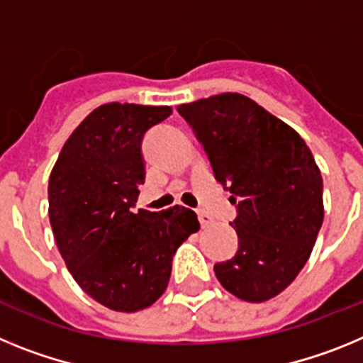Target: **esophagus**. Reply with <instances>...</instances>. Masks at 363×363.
<instances>
[{
  "instance_id": "obj_1",
  "label": "esophagus",
  "mask_w": 363,
  "mask_h": 363,
  "mask_svg": "<svg viewBox=\"0 0 363 363\" xmlns=\"http://www.w3.org/2000/svg\"><path fill=\"white\" fill-rule=\"evenodd\" d=\"M197 217H199V223H201V226H203V228H206V226H210L213 223L212 217L208 216L204 210H197Z\"/></svg>"
}]
</instances>
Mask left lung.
<instances>
[{
	"label": "left lung",
	"instance_id": "1",
	"mask_svg": "<svg viewBox=\"0 0 363 363\" xmlns=\"http://www.w3.org/2000/svg\"><path fill=\"white\" fill-rule=\"evenodd\" d=\"M179 115L203 144L213 175L238 208L235 256L216 263L235 298L261 303L291 285L323 223V179L294 129L239 93L182 104Z\"/></svg>",
	"mask_w": 363,
	"mask_h": 363
}]
</instances>
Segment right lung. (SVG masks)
I'll use <instances>...</instances> for the list:
<instances>
[{
	"label": "right lung",
	"instance_id": "add662e5",
	"mask_svg": "<svg viewBox=\"0 0 363 363\" xmlns=\"http://www.w3.org/2000/svg\"><path fill=\"white\" fill-rule=\"evenodd\" d=\"M169 106L104 104L82 121L49 177V219L74 281L104 307L137 313L164 294L195 212L131 210L144 184L143 138Z\"/></svg>",
	"mask_w": 363,
	"mask_h": 363
}]
</instances>
